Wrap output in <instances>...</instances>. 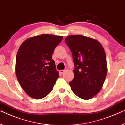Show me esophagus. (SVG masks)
Masks as SVG:
<instances>
[{
  "mask_svg": "<svg viewBox=\"0 0 125 125\" xmlns=\"http://www.w3.org/2000/svg\"><path fill=\"white\" fill-rule=\"evenodd\" d=\"M67 68L65 69V70H61V71H59V73H61V74H62L63 73H64V72L66 71H67Z\"/></svg>",
  "mask_w": 125,
  "mask_h": 125,
  "instance_id": "1",
  "label": "esophagus"
}]
</instances>
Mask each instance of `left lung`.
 <instances>
[{"instance_id":"8db88e82","label":"left lung","mask_w":125,"mask_h":125,"mask_svg":"<svg viewBox=\"0 0 125 125\" xmlns=\"http://www.w3.org/2000/svg\"><path fill=\"white\" fill-rule=\"evenodd\" d=\"M72 54L75 67L74 79L69 83L78 97L88 100L103 87L107 73L105 53L96 39L81 35H70L65 39Z\"/></svg>"}]
</instances>
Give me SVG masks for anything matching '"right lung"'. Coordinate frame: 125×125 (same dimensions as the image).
Here are the masks:
<instances>
[{"mask_svg":"<svg viewBox=\"0 0 125 125\" xmlns=\"http://www.w3.org/2000/svg\"><path fill=\"white\" fill-rule=\"evenodd\" d=\"M62 36L42 34L28 38L20 46L16 74L22 88L30 97L40 99L51 92L59 77L52 54Z\"/></svg>","mask_w":125,"mask_h":125,"instance_id":"right-lung-1","label":"right lung"}]
</instances>
